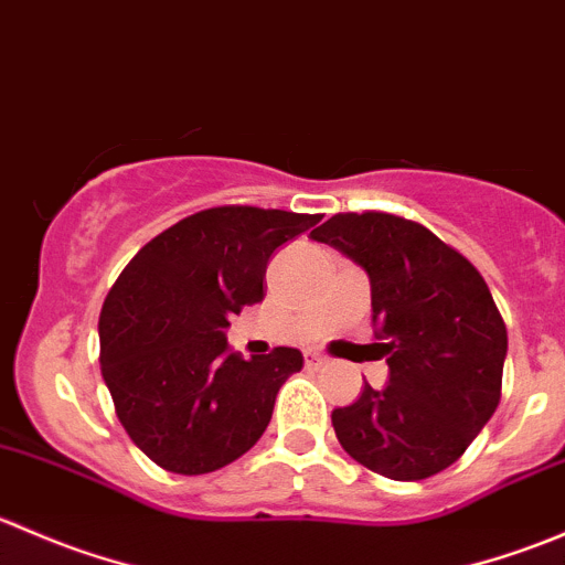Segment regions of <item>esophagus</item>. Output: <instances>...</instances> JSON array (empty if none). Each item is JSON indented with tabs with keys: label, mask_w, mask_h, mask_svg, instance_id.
Segmentation results:
<instances>
[{
	"label": "esophagus",
	"mask_w": 565,
	"mask_h": 565,
	"mask_svg": "<svg viewBox=\"0 0 565 565\" xmlns=\"http://www.w3.org/2000/svg\"><path fill=\"white\" fill-rule=\"evenodd\" d=\"M303 361H306V366H309V369H319L324 363V355H322V352H317V350H303Z\"/></svg>",
	"instance_id": "1"
}]
</instances>
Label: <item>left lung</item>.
<instances>
[{"label":"left lung","mask_w":565,"mask_h":565,"mask_svg":"<svg viewBox=\"0 0 565 565\" xmlns=\"http://www.w3.org/2000/svg\"><path fill=\"white\" fill-rule=\"evenodd\" d=\"M369 273L372 319L391 383L335 407L352 459L393 481H420L467 451L500 404L505 322L481 273L424 224L366 210L311 232Z\"/></svg>","instance_id":"1"}]
</instances>
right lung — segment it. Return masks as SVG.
<instances>
[{"mask_svg":"<svg viewBox=\"0 0 565 565\" xmlns=\"http://www.w3.org/2000/svg\"><path fill=\"white\" fill-rule=\"evenodd\" d=\"M322 215L224 204L152 237L100 311V372L119 424L158 467L202 476L241 459L267 429L276 393L303 369L292 347L246 361L232 315L265 298L267 259Z\"/></svg>","mask_w":565,"mask_h":565,"instance_id":"add662e5","label":"right lung"}]
</instances>
